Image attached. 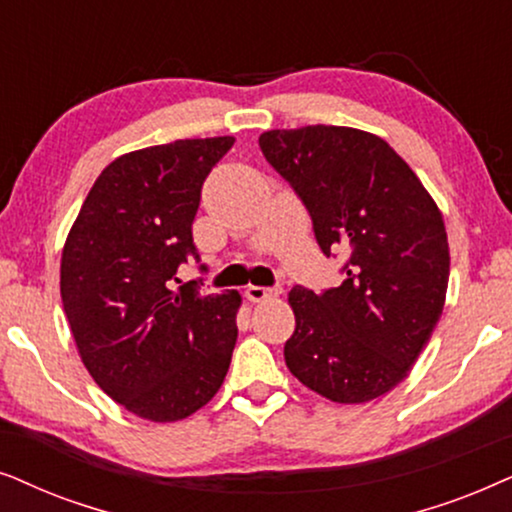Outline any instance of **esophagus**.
<instances>
[{
    "mask_svg": "<svg viewBox=\"0 0 512 512\" xmlns=\"http://www.w3.org/2000/svg\"><path fill=\"white\" fill-rule=\"evenodd\" d=\"M276 295L278 288H262V285H248V288H245V297H248L250 302H267V299Z\"/></svg>",
    "mask_w": 512,
    "mask_h": 512,
    "instance_id": "34e87169",
    "label": "esophagus"
}]
</instances>
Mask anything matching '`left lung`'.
Instances as JSON below:
<instances>
[{
  "mask_svg": "<svg viewBox=\"0 0 512 512\" xmlns=\"http://www.w3.org/2000/svg\"><path fill=\"white\" fill-rule=\"evenodd\" d=\"M262 154L313 220L320 250H346L344 283L290 290L295 332L285 365L332 403L379 398L407 377L431 339L449 281L440 208L379 135L304 126L260 135Z\"/></svg>",
  "mask_w": 512,
  "mask_h": 512,
  "instance_id": "left-lung-1",
  "label": "left lung"
}]
</instances>
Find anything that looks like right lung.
<instances>
[{
	"instance_id": "1",
	"label": "right lung",
	"mask_w": 512,
	"mask_h": 512,
	"mask_svg": "<svg viewBox=\"0 0 512 512\" xmlns=\"http://www.w3.org/2000/svg\"><path fill=\"white\" fill-rule=\"evenodd\" d=\"M234 145L175 140L114 159L88 192L60 260V297L81 363L135 417L187 419L220 391L241 295L177 285L210 170Z\"/></svg>"
}]
</instances>
